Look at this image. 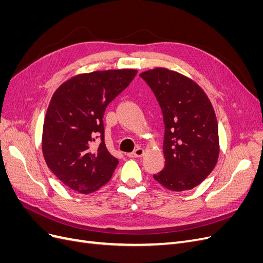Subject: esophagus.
<instances>
[{"label": "esophagus", "mask_w": 263, "mask_h": 263, "mask_svg": "<svg viewBox=\"0 0 263 263\" xmlns=\"http://www.w3.org/2000/svg\"><path fill=\"white\" fill-rule=\"evenodd\" d=\"M144 153H145V150H144V148H141V147H137L136 149H135L133 153H130V154H128L127 156H128L129 158H139V157H142V155H144Z\"/></svg>", "instance_id": "obj_1"}]
</instances>
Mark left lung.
<instances>
[{
  "mask_svg": "<svg viewBox=\"0 0 263 263\" xmlns=\"http://www.w3.org/2000/svg\"><path fill=\"white\" fill-rule=\"evenodd\" d=\"M155 93L164 123V168L154 179L174 192L195 187L219 156L216 115L208 95L192 79L158 67L139 74Z\"/></svg>",
  "mask_w": 263,
  "mask_h": 263,
  "instance_id": "obj_1",
  "label": "left lung"
}]
</instances>
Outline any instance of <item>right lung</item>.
<instances>
[{"instance_id": "1", "label": "right lung", "mask_w": 263, "mask_h": 263, "mask_svg": "<svg viewBox=\"0 0 263 263\" xmlns=\"http://www.w3.org/2000/svg\"><path fill=\"white\" fill-rule=\"evenodd\" d=\"M136 74L135 69L93 71L70 78L54 91L45 116L42 150L50 171L71 190L90 194L112 178L118 160L105 146L103 115Z\"/></svg>"}]
</instances>
